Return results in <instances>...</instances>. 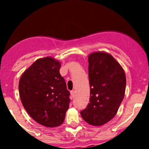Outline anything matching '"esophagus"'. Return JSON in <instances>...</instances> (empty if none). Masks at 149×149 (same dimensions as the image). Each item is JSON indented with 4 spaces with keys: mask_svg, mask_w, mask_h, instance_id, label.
Here are the masks:
<instances>
[{
    "mask_svg": "<svg viewBox=\"0 0 149 149\" xmlns=\"http://www.w3.org/2000/svg\"><path fill=\"white\" fill-rule=\"evenodd\" d=\"M70 94H71V96H72V97H75V96H76V91H74V90H73V91H70Z\"/></svg>",
    "mask_w": 149,
    "mask_h": 149,
    "instance_id": "obj_1",
    "label": "esophagus"
}]
</instances>
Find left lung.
Here are the masks:
<instances>
[{"mask_svg":"<svg viewBox=\"0 0 149 149\" xmlns=\"http://www.w3.org/2000/svg\"><path fill=\"white\" fill-rule=\"evenodd\" d=\"M89 103L81 111L92 125H102L117 114L125 96L126 78L121 65L109 54L97 52L88 56Z\"/></svg>","mask_w":149,"mask_h":149,"instance_id":"obj_1","label":"left lung"}]
</instances>
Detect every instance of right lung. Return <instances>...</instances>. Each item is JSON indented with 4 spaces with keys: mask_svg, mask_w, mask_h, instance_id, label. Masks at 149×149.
Segmentation results:
<instances>
[{
    "mask_svg": "<svg viewBox=\"0 0 149 149\" xmlns=\"http://www.w3.org/2000/svg\"><path fill=\"white\" fill-rule=\"evenodd\" d=\"M60 68L59 61L50 57L38 59L19 81L24 107L34 120L46 127H57L63 123L70 102Z\"/></svg>",
    "mask_w": 149,
    "mask_h": 149,
    "instance_id": "obj_1",
    "label": "right lung"
}]
</instances>
